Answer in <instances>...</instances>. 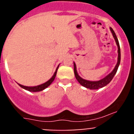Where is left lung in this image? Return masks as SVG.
I'll list each match as a JSON object with an SVG mask.
<instances>
[{
	"label": "left lung",
	"instance_id": "left-lung-1",
	"mask_svg": "<svg viewBox=\"0 0 134 134\" xmlns=\"http://www.w3.org/2000/svg\"><path fill=\"white\" fill-rule=\"evenodd\" d=\"M110 29L112 35H113V37H114L115 41L116 42V44H117V48H118V58H117V63L116 64L115 67L113 69V71L108 74L106 76H105L104 78H102V79L98 81H90L87 80H85L83 78H82V77H80L79 75L77 72L76 70V63L75 62L74 63V72H75V75L76 80H78V82L82 85L83 87H86L87 89H90V90H98V89L102 88V87H104L106 85H108L109 82L111 81V80L113 79V78L114 77L115 75L117 72V69H118V67L120 65V62H121V49H120V46H119V43L118 39H117V36H116L115 33L113 31V30L111 28H109Z\"/></svg>",
	"mask_w": 134,
	"mask_h": 134
}]
</instances>
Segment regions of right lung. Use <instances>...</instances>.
<instances>
[{"mask_svg":"<svg viewBox=\"0 0 134 134\" xmlns=\"http://www.w3.org/2000/svg\"><path fill=\"white\" fill-rule=\"evenodd\" d=\"M59 64L57 67V68H56V71H55V72L54 73L53 76H52L51 77V78H50L47 82H44V83H42L41 85H39V86H23V85L21 84H19V83H18V85L20 86V87L25 89V90H27V91H30V92H38V91H43V90H44V89L47 88V87H48V86L52 83V82L54 81V80L55 77H56V73H57V71H58V69L59 67Z\"/></svg>","mask_w":134,"mask_h":134,"instance_id":"obj_1","label":"right lung"}]
</instances>
